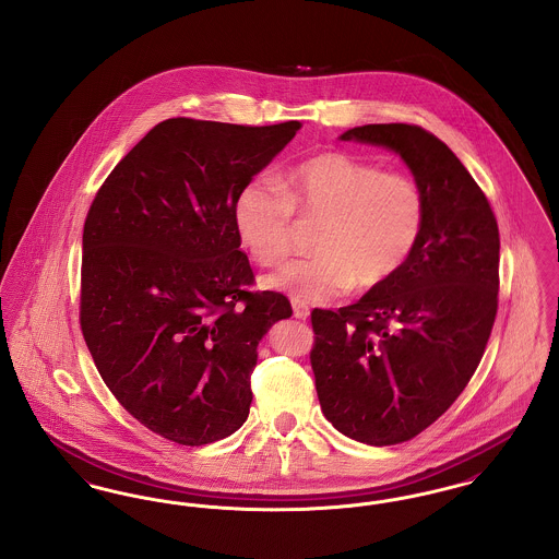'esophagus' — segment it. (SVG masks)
I'll use <instances>...</instances> for the list:
<instances>
[{
	"label": "esophagus",
	"instance_id": "obj_1",
	"mask_svg": "<svg viewBox=\"0 0 559 559\" xmlns=\"http://www.w3.org/2000/svg\"><path fill=\"white\" fill-rule=\"evenodd\" d=\"M292 306L295 319L306 320L310 317V308H308L304 301H299V299H292Z\"/></svg>",
	"mask_w": 559,
	"mask_h": 559
}]
</instances>
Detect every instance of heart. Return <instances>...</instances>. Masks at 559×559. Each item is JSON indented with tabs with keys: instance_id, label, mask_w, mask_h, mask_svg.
<instances>
[{
	"instance_id": "obj_1",
	"label": "heart",
	"mask_w": 559,
	"mask_h": 559,
	"mask_svg": "<svg viewBox=\"0 0 559 559\" xmlns=\"http://www.w3.org/2000/svg\"><path fill=\"white\" fill-rule=\"evenodd\" d=\"M293 213L319 219L312 258L285 262L262 278L299 301H331L354 285L372 289L408 262L426 224V197L404 174L347 153H320L278 180L253 176L240 187L233 222L242 247L260 264L292 249Z\"/></svg>"
}]
</instances>
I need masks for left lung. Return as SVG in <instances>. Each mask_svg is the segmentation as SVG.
Here are the masks:
<instances>
[{"label":"left lung","mask_w":559,"mask_h":559,"mask_svg":"<svg viewBox=\"0 0 559 559\" xmlns=\"http://www.w3.org/2000/svg\"><path fill=\"white\" fill-rule=\"evenodd\" d=\"M383 146L426 197L408 262L356 304L312 312L320 408L347 438L390 447L431 426L469 383L499 293V226L465 165L433 133L372 123L340 135Z\"/></svg>","instance_id":"left-lung-1"}]
</instances>
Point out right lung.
<instances>
[{
	"instance_id": "1",
	"label": "right lung",
	"mask_w": 559,
	"mask_h": 559,
	"mask_svg": "<svg viewBox=\"0 0 559 559\" xmlns=\"http://www.w3.org/2000/svg\"><path fill=\"white\" fill-rule=\"evenodd\" d=\"M167 119L117 163L83 226L81 331L121 406L201 447L249 415V377L292 304L251 293L233 205L299 130Z\"/></svg>"
}]
</instances>
